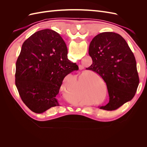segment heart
<instances>
[{"label": "heart", "instance_id": "1", "mask_svg": "<svg viewBox=\"0 0 147 147\" xmlns=\"http://www.w3.org/2000/svg\"><path fill=\"white\" fill-rule=\"evenodd\" d=\"M97 75V77H98L99 78V79L101 81H102V77L100 76V75Z\"/></svg>", "mask_w": 147, "mask_h": 147}]
</instances>
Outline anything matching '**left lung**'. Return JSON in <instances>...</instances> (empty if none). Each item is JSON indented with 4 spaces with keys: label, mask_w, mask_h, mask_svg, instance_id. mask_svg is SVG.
I'll return each mask as SVG.
<instances>
[{
    "label": "left lung",
    "mask_w": 147,
    "mask_h": 147,
    "mask_svg": "<svg viewBox=\"0 0 147 147\" xmlns=\"http://www.w3.org/2000/svg\"><path fill=\"white\" fill-rule=\"evenodd\" d=\"M89 55L92 64L88 69L103 78L109 95V103L100 109L114 110L131 100L139 78L134 55L125 40L115 32L100 33L91 42Z\"/></svg>",
    "instance_id": "obj_1"
}]
</instances>
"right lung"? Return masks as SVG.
Wrapping results in <instances>:
<instances>
[{
	"label": "right lung",
	"mask_w": 147,
	"mask_h": 147,
	"mask_svg": "<svg viewBox=\"0 0 147 147\" xmlns=\"http://www.w3.org/2000/svg\"><path fill=\"white\" fill-rule=\"evenodd\" d=\"M78 66L67 58L60 35L51 29L37 31L22 45L16 63L15 84L25 105L36 113L59 106L57 99L64 77Z\"/></svg>",
	"instance_id": "right-lung-1"
}]
</instances>
